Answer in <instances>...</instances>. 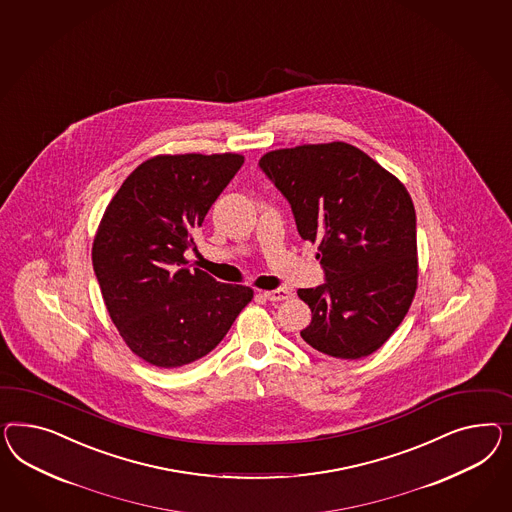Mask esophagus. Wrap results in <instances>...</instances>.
Instances as JSON below:
<instances>
[{
    "mask_svg": "<svg viewBox=\"0 0 512 512\" xmlns=\"http://www.w3.org/2000/svg\"><path fill=\"white\" fill-rule=\"evenodd\" d=\"M263 297L267 301H284V299H290L292 292L286 290V288H277V290H269V292H263Z\"/></svg>",
    "mask_w": 512,
    "mask_h": 512,
    "instance_id": "obj_1",
    "label": "esophagus"
}]
</instances>
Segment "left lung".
I'll return each mask as SVG.
<instances>
[{"label":"left lung","instance_id":"left-lung-1","mask_svg":"<svg viewBox=\"0 0 512 512\" xmlns=\"http://www.w3.org/2000/svg\"><path fill=\"white\" fill-rule=\"evenodd\" d=\"M258 164L292 205L299 235L320 243L325 282L297 290L312 310L303 340L336 359L374 353L408 314L417 288L408 190L344 142L277 149Z\"/></svg>","mask_w":512,"mask_h":512}]
</instances>
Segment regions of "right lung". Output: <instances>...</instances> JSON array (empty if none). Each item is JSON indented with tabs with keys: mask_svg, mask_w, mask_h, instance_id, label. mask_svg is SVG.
<instances>
[{
	"mask_svg": "<svg viewBox=\"0 0 512 512\" xmlns=\"http://www.w3.org/2000/svg\"><path fill=\"white\" fill-rule=\"evenodd\" d=\"M245 159L159 155L117 190L93 241V271L119 335L149 365L177 368L213 350L252 290L190 269L185 250Z\"/></svg>",
	"mask_w": 512,
	"mask_h": 512,
	"instance_id": "obj_1",
	"label": "right lung"
}]
</instances>
